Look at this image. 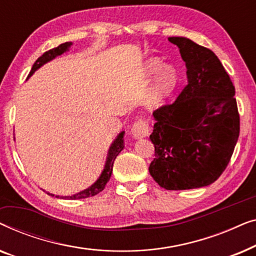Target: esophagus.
Masks as SVG:
<instances>
[{"label":"esophagus","instance_id":"obj_1","mask_svg":"<svg viewBox=\"0 0 256 256\" xmlns=\"http://www.w3.org/2000/svg\"><path fill=\"white\" fill-rule=\"evenodd\" d=\"M149 134V124L146 120H138L132 127V135L135 138H143Z\"/></svg>","mask_w":256,"mask_h":256}]
</instances>
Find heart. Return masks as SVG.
<instances>
[{"instance_id": "b5f03b06", "label": "heart", "mask_w": 256, "mask_h": 256, "mask_svg": "<svg viewBox=\"0 0 256 256\" xmlns=\"http://www.w3.org/2000/svg\"><path fill=\"white\" fill-rule=\"evenodd\" d=\"M144 71L148 78L157 76L155 85L157 96H164L172 92L177 84V73L174 68L164 66L160 59L152 58L146 62Z\"/></svg>"}]
</instances>
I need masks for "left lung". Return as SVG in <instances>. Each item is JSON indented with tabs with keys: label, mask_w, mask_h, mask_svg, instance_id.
I'll return each instance as SVG.
<instances>
[{
	"label": "left lung",
	"mask_w": 256,
	"mask_h": 256,
	"mask_svg": "<svg viewBox=\"0 0 256 256\" xmlns=\"http://www.w3.org/2000/svg\"><path fill=\"white\" fill-rule=\"evenodd\" d=\"M169 42L180 48L188 85L172 104L152 113L149 172L166 190L208 186L226 169L239 138L236 88L211 50L186 37Z\"/></svg>",
	"instance_id": "8db88e82"
}]
</instances>
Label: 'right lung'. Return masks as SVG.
Wrapping results in <instances>:
<instances>
[{
	"instance_id": "obj_1",
	"label": "right lung",
	"mask_w": 256,
	"mask_h": 256,
	"mask_svg": "<svg viewBox=\"0 0 256 256\" xmlns=\"http://www.w3.org/2000/svg\"><path fill=\"white\" fill-rule=\"evenodd\" d=\"M71 46H72V42H66V43H62V44L59 45V46L52 48V50H48L46 52H44V54H42L36 62H34V64L32 65V68H31V71L29 73V76H28V78H30V76H32L38 68H40L42 66L46 64V62L54 60V59L56 57H58V56H62V54H65V52L70 51V48H71ZM124 132H118L116 138H115L113 143H112L110 146V149H108V154H107V157H106V163H104V170L101 171L99 178H98V180L94 182V183L90 185V186L85 188V190L78 192V194H72V196H56V198L76 200V199H84V198L93 197V196H96V194H99V192L102 191L104 186H106V184L108 183V180H110V176H112V171H113V164H114L115 158H116V156L124 148ZM46 194L52 196V197H54V194H50V192H46Z\"/></svg>"
}]
</instances>
